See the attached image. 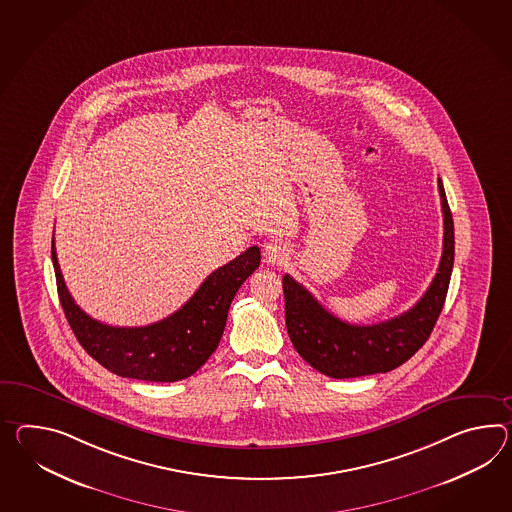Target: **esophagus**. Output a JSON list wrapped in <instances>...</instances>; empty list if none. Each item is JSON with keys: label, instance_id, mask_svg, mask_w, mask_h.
<instances>
[{"label": "esophagus", "instance_id": "esophagus-1", "mask_svg": "<svg viewBox=\"0 0 512 512\" xmlns=\"http://www.w3.org/2000/svg\"><path fill=\"white\" fill-rule=\"evenodd\" d=\"M288 257L287 246L279 240H270L264 244V259L270 264H281Z\"/></svg>", "mask_w": 512, "mask_h": 512}]
</instances>
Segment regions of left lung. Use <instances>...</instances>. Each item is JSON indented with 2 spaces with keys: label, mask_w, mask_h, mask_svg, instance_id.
Wrapping results in <instances>:
<instances>
[{
  "label": "left lung",
  "mask_w": 512,
  "mask_h": 512,
  "mask_svg": "<svg viewBox=\"0 0 512 512\" xmlns=\"http://www.w3.org/2000/svg\"><path fill=\"white\" fill-rule=\"evenodd\" d=\"M438 192L444 216L442 257L431 285L409 311L381 324H348L324 309L296 279L283 277L288 337L320 374L335 379L385 374L424 346L444 307L455 257L453 218L440 179Z\"/></svg>",
  "instance_id": "left-lung-1"
}]
</instances>
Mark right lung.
Here are the masks:
<instances>
[{"mask_svg":"<svg viewBox=\"0 0 512 512\" xmlns=\"http://www.w3.org/2000/svg\"><path fill=\"white\" fill-rule=\"evenodd\" d=\"M51 261L64 316L92 359L120 377L174 383L196 374L218 348L231 301L259 268L261 250L251 246L220 266L179 311L144 327H113L90 318L64 285L53 238Z\"/></svg>","mask_w":512,"mask_h":512,"instance_id":"add662e5","label":"right lung"}]
</instances>
